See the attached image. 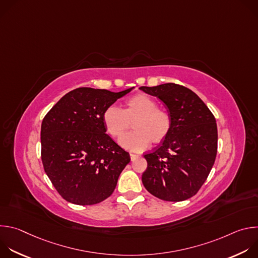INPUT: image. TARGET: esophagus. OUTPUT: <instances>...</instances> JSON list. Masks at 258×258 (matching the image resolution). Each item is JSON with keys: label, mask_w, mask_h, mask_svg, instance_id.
<instances>
[{"label": "esophagus", "mask_w": 258, "mask_h": 258, "mask_svg": "<svg viewBox=\"0 0 258 258\" xmlns=\"http://www.w3.org/2000/svg\"><path fill=\"white\" fill-rule=\"evenodd\" d=\"M130 155H131V159H132V160H134L135 158H137V157L139 156V155H137V154H134V153H131Z\"/></svg>", "instance_id": "obj_1"}]
</instances>
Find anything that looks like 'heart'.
Returning a JSON list of instances; mask_svg holds the SVG:
<instances>
[{"label":"heart","instance_id":"obj_1","mask_svg":"<svg viewBox=\"0 0 258 258\" xmlns=\"http://www.w3.org/2000/svg\"><path fill=\"white\" fill-rule=\"evenodd\" d=\"M134 120L135 131L119 139L120 145L132 151L146 150L151 141L155 143L163 141L171 128L169 112L158 108L157 102L145 94H139L126 100L124 109L110 105L103 112L106 132L112 138L120 137Z\"/></svg>","mask_w":258,"mask_h":258}]
</instances>
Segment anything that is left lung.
<instances>
[{"instance_id": "obj_1", "label": "left lung", "mask_w": 258, "mask_h": 258, "mask_svg": "<svg viewBox=\"0 0 258 258\" xmlns=\"http://www.w3.org/2000/svg\"><path fill=\"white\" fill-rule=\"evenodd\" d=\"M168 108L171 128L161 145L144 155L143 185L150 194L178 202L197 194L216 157L217 126L204 102L190 89L173 83L141 87Z\"/></svg>"}]
</instances>
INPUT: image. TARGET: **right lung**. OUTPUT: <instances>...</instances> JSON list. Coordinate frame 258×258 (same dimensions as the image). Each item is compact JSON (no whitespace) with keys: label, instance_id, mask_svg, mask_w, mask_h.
<instances>
[{"label":"right lung","instance_id":"right-lung-1","mask_svg":"<svg viewBox=\"0 0 258 258\" xmlns=\"http://www.w3.org/2000/svg\"><path fill=\"white\" fill-rule=\"evenodd\" d=\"M132 90L114 93L78 88L63 96L44 117V169L66 201L93 205L113 193L131 156L105 134L103 112Z\"/></svg>","mask_w":258,"mask_h":258}]
</instances>
